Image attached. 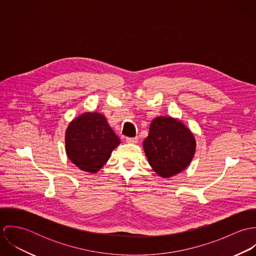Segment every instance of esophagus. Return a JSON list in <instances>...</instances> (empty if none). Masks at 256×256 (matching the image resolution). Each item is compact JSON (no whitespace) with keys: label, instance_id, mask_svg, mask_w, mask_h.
<instances>
[{"label":"esophagus","instance_id":"34e87169","mask_svg":"<svg viewBox=\"0 0 256 256\" xmlns=\"http://www.w3.org/2000/svg\"><path fill=\"white\" fill-rule=\"evenodd\" d=\"M138 140H139L138 137H132V138H131V137H127V138H126V142H127V143H131V144L137 143Z\"/></svg>","mask_w":256,"mask_h":256}]
</instances>
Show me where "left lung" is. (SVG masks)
<instances>
[{"label":"left lung","mask_w":256,"mask_h":256,"mask_svg":"<svg viewBox=\"0 0 256 256\" xmlns=\"http://www.w3.org/2000/svg\"><path fill=\"white\" fill-rule=\"evenodd\" d=\"M150 166L162 178L182 172L192 160L196 142L190 130L172 117H156L143 142Z\"/></svg>","instance_id":"left-lung-1"}]
</instances>
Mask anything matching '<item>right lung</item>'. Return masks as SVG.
Returning <instances> with one entry per match:
<instances>
[{
	"label": "right lung",
	"instance_id": "add662e5",
	"mask_svg": "<svg viewBox=\"0 0 256 256\" xmlns=\"http://www.w3.org/2000/svg\"><path fill=\"white\" fill-rule=\"evenodd\" d=\"M65 143L71 162L82 170L94 174L108 160L120 139L104 115L86 112L69 124Z\"/></svg>",
	"mask_w": 256,
	"mask_h": 256
}]
</instances>
